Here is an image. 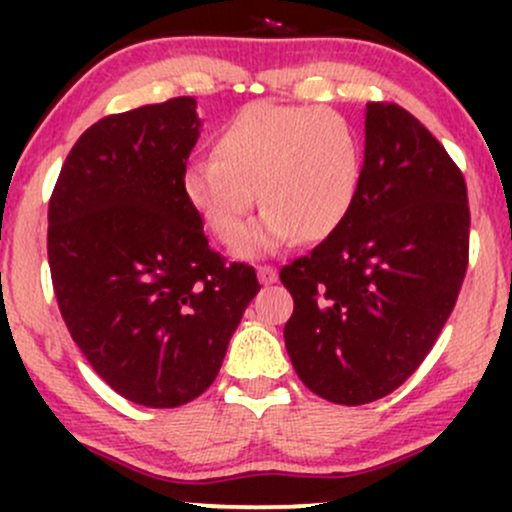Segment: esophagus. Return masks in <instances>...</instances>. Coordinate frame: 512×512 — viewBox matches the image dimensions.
<instances>
[{"label":"esophagus","mask_w":512,"mask_h":512,"mask_svg":"<svg viewBox=\"0 0 512 512\" xmlns=\"http://www.w3.org/2000/svg\"><path fill=\"white\" fill-rule=\"evenodd\" d=\"M257 279H260L262 286L274 284V281H276V269L269 267V264H260V267H257Z\"/></svg>","instance_id":"esophagus-1"}]
</instances>
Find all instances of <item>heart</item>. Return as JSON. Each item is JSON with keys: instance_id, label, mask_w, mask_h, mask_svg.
Segmentation results:
<instances>
[{"instance_id": "heart-1", "label": "heart", "mask_w": 512, "mask_h": 512, "mask_svg": "<svg viewBox=\"0 0 512 512\" xmlns=\"http://www.w3.org/2000/svg\"><path fill=\"white\" fill-rule=\"evenodd\" d=\"M366 175L361 132L332 110L252 103L221 127L214 156L192 158L180 190L223 245L247 230L256 190L267 206L238 255L332 238L354 211Z\"/></svg>"}]
</instances>
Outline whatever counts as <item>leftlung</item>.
Wrapping results in <instances>:
<instances>
[{"instance_id":"8db88e82","label":"left lung","mask_w":512,"mask_h":512,"mask_svg":"<svg viewBox=\"0 0 512 512\" xmlns=\"http://www.w3.org/2000/svg\"><path fill=\"white\" fill-rule=\"evenodd\" d=\"M467 250L460 168L407 110L368 103L354 211L279 274L293 296L284 342L303 385L346 407L397 390L455 308Z\"/></svg>"}]
</instances>
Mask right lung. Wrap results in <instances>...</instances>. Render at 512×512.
Returning <instances> with one entry per match:
<instances>
[{
	"mask_svg": "<svg viewBox=\"0 0 512 512\" xmlns=\"http://www.w3.org/2000/svg\"><path fill=\"white\" fill-rule=\"evenodd\" d=\"M199 129L190 96L103 117L69 151L50 199V272L69 334L142 407L202 395L260 291L255 269L226 267L209 248L182 197Z\"/></svg>",
	"mask_w": 512,
	"mask_h": 512,
	"instance_id": "right-lung-1",
	"label": "right lung"
}]
</instances>
